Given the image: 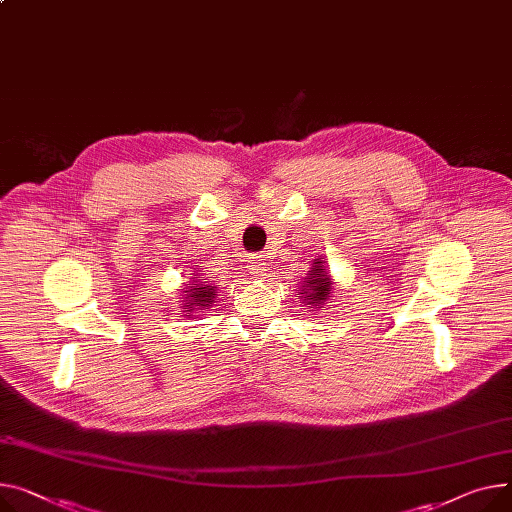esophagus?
<instances>
[{
	"label": "esophagus",
	"instance_id": "1",
	"mask_svg": "<svg viewBox=\"0 0 512 512\" xmlns=\"http://www.w3.org/2000/svg\"><path fill=\"white\" fill-rule=\"evenodd\" d=\"M263 265H265V261L261 259V255H259V257H251V261H249L251 271H253L255 276H259V278H261V276H265V271H267Z\"/></svg>",
	"mask_w": 512,
	"mask_h": 512
}]
</instances>
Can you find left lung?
<instances>
[{
    "instance_id": "obj_1",
    "label": "left lung",
    "mask_w": 512,
    "mask_h": 512,
    "mask_svg": "<svg viewBox=\"0 0 512 512\" xmlns=\"http://www.w3.org/2000/svg\"><path fill=\"white\" fill-rule=\"evenodd\" d=\"M333 284H335V282H333L331 276L327 274L323 257H319V259H315L313 265L309 267V274L304 276L298 294H302V296H300L302 302L309 304L311 309L323 311L325 306H327V302L331 300Z\"/></svg>"
}]
</instances>
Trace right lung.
<instances>
[{"mask_svg": "<svg viewBox=\"0 0 512 512\" xmlns=\"http://www.w3.org/2000/svg\"><path fill=\"white\" fill-rule=\"evenodd\" d=\"M183 304H185V311H181L185 317H197V313H203L208 309V306L214 304L216 300V286L208 284V282H199L193 278H189V284H185L183 288Z\"/></svg>", "mask_w": 512, "mask_h": 512, "instance_id": "add662e5", "label": "right lung"}]
</instances>
